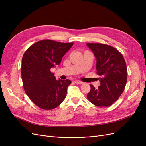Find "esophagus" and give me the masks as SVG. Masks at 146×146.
I'll list each match as a JSON object with an SVG mask.
<instances>
[{
    "label": "esophagus",
    "mask_w": 146,
    "mask_h": 146,
    "mask_svg": "<svg viewBox=\"0 0 146 146\" xmlns=\"http://www.w3.org/2000/svg\"><path fill=\"white\" fill-rule=\"evenodd\" d=\"M74 82L76 83V84H83V82L80 81V80H75Z\"/></svg>",
    "instance_id": "34e87169"
}]
</instances>
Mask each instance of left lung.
Segmentation results:
<instances>
[{
  "instance_id": "1",
  "label": "left lung",
  "mask_w": 146,
  "mask_h": 146,
  "mask_svg": "<svg viewBox=\"0 0 146 146\" xmlns=\"http://www.w3.org/2000/svg\"><path fill=\"white\" fill-rule=\"evenodd\" d=\"M96 58L97 74L100 86L90 85L87 95L90 102L98 107H110L121 96L127 81V69L124 58L116 48L104 44L87 43Z\"/></svg>"
}]
</instances>
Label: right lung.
<instances>
[{"instance_id": "right-lung-1", "label": "right lung", "mask_w": 146, "mask_h": 146, "mask_svg": "<svg viewBox=\"0 0 146 146\" xmlns=\"http://www.w3.org/2000/svg\"><path fill=\"white\" fill-rule=\"evenodd\" d=\"M73 44L44 39L33 44L24 53L21 65L24 89L40 108L54 109L64 100L71 81L56 80L50 69L60 64Z\"/></svg>"}]
</instances>
